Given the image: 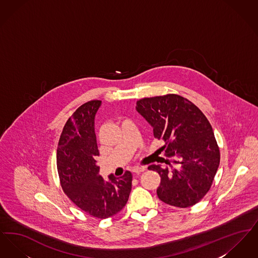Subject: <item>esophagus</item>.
I'll list each match as a JSON object with an SVG mask.
<instances>
[{"label": "esophagus", "instance_id": "obj_1", "mask_svg": "<svg viewBox=\"0 0 258 258\" xmlns=\"http://www.w3.org/2000/svg\"><path fill=\"white\" fill-rule=\"evenodd\" d=\"M144 170H145V167H143V166H135L133 168V172L134 173H137V174H139V173H141V172H143Z\"/></svg>", "mask_w": 258, "mask_h": 258}]
</instances>
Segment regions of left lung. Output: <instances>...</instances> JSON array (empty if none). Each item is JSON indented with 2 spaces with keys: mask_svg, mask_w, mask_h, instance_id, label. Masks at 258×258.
<instances>
[{
  "mask_svg": "<svg viewBox=\"0 0 258 258\" xmlns=\"http://www.w3.org/2000/svg\"><path fill=\"white\" fill-rule=\"evenodd\" d=\"M138 111L153 126L154 136L163 142L164 156L173 167L152 164L160 184L157 195L174 207L196 205L211 188L220 165L221 153L211 123L195 103L176 94L137 100Z\"/></svg>",
  "mask_w": 258,
  "mask_h": 258,
  "instance_id": "obj_1",
  "label": "left lung"
}]
</instances>
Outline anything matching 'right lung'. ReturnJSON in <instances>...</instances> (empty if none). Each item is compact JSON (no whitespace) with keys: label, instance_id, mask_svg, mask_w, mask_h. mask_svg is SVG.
Listing matches in <instances>:
<instances>
[{"label":"right lung","instance_id":"obj_1","mask_svg":"<svg viewBox=\"0 0 258 258\" xmlns=\"http://www.w3.org/2000/svg\"><path fill=\"white\" fill-rule=\"evenodd\" d=\"M101 101L90 100L79 106L64 124L57 150V169L61 188L74 204L100 220L118 214L132 190L133 175H109L105 182L98 175V153L94 120Z\"/></svg>","mask_w":258,"mask_h":258}]
</instances>
